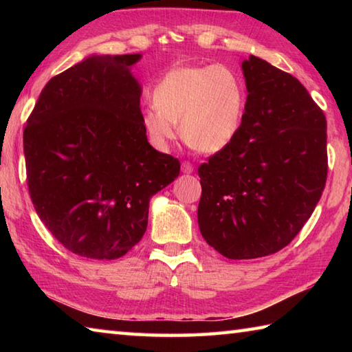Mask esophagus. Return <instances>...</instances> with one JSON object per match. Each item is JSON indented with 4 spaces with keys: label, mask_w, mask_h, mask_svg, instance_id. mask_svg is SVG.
Instances as JSON below:
<instances>
[{
    "label": "esophagus",
    "mask_w": 352,
    "mask_h": 352,
    "mask_svg": "<svg viewBox=\"0 0 352 352\" xmlns=\"http://www.w3.org/2000/svg\"><path fill=\"white\" fill-rule=\"evenodd\" d=\"M182 172H183V174H192L194 166L190 164L189 162H183L182 163Z\"/></svg>",
    "instance_id": "34e87169"
}]
</instances>
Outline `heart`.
Segmentation results:
<instances>
[{
	"label": "heart",
	"instance_id": "b5f03b06",
	"mask_svg": "<svg viewBox=\"0 0 352 352\" xmlns=\"http://www.w3.org/2000/svg\"><path fill=\"white\" fill-rule=\"evenodd\" d=\"M152 104L141 113L148 142L168 152L178 136L204 153H217L239 133L245 90L233 71L220 65L177 67L155 83Z\"/></svg>",
	"mask_w": 352,
	"mask_h": 352
}]
</instances>
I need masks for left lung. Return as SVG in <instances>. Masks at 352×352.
Returning a JSON list of instances; mask_svg holds the SVG:
<instances>
[{"label":"left lung","instance_id":"left-lung-1","mask_svg":"<svg viewBox=\"0 0 352 352\" xmlns=\"http://www.w3.org/2000/svg\"><path fill=\"white\" fill-rule=\"evenodd\" d=\"M239 133L199 168L204 239L228 259L284 248L312 216L327 175L326 118L302 83L256 56Z\"/></svg>","mask_w":352,"mask_h":352}]
</instances>
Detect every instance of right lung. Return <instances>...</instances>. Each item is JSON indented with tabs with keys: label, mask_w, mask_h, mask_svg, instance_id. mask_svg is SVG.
<instances>
[{
	"label": "right lung",
	"mask_w": 352,
	"mask_h": 352,
	"mask_svg": "<svg viewBox=\"0 0 352 352\" xmlns=\"http://www.w3.org/2000/svg\"><path fill=\"white\" fill-rule=\"evenodd\" d=\"M141 54H93L46 83L23 135L28 186L65 248L118 259L147 230L148 201L180 174L141 126Z\"/></svg>",
	"instance_id": "obj_1"
}]
</instances>
